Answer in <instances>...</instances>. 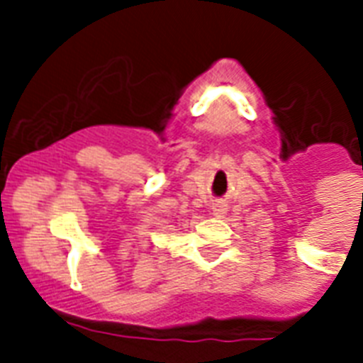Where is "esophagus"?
<instances>
[{"label": "esophagus", "instance_id": "1", "mask_svg": "<svg viewBox=\"0 0 363 363\" xmlns=\"http://www.w3.org/2000/svg\"><path fill=\"white\" fill-rule=\"evenodd\" d=\"M224 213H226V205L222 203V201H216V203L213 205V215L224 216Z\"/></svg>", "mask_w": 363, "mask_h": 363}]
</instances>
